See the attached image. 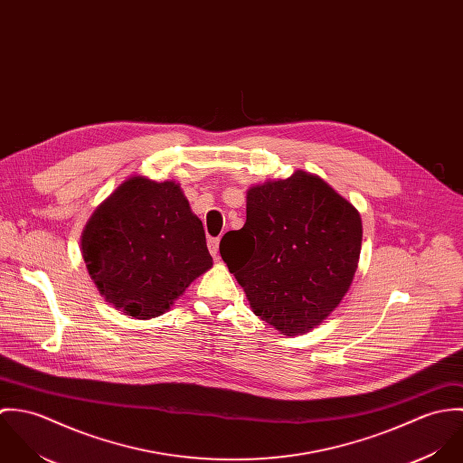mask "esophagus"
<instances>
[{
  "label": "esophagus",
  "mask_w": 463,
  "mask_h": 463,
  "mask_svg": "<svg viewBox=\"0 0 463 463\" xmlns=\"http://www.w3.org/2000/svg\"><path fill=\"white\" fill-rule=\"evenodd\" d=\"M208 251L213 260H219V239H208Z\"/></svg>",
  "instance_id": "obj_1"
}]
</instances>
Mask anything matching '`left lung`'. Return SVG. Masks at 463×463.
<instances>
[{"mask_svg":"<svg viewBox=\"0 0 463 463\" xmlns=\"http://www.w3.org/2000/svg\"><path fill=\"white\" fill-rule=\"evenodd\" d=\"M360 250L358 210L305 171L250 187L246 224L219 244L251 310L287 336L316 328L338 307Z\"/></svg>","mask_w":463,"mask_h":463,"instance_id":"obj_1","label":"left lung"}]
</instances>
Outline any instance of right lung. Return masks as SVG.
<instances>
[{
    "instance_id": "add662e5",
    "label": "right lung",
    "mask_w": 463,
    "mask_h": 463,
    "mask_svg": "<svg viewBox=\"0 0 463 463\" xmlns=\"http://www.w3.org/2000/svg\"><path fill=\"white\" fill-rule=\"evenodd\" d=\"M81 255L99 294L133 319L158 317L212 267L203 222L175 182L132 176L90 215Z\"/></svg>"
}]
</instances>
